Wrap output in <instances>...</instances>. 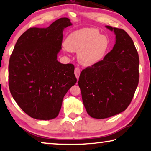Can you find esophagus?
<instances>
[{"instance_id": "obj_1", "label": "esophagus", "mask_w": 151, "mask_h": 151, "mask_svg": "<svg viewBox=\"0 0 151 151\" xmlns=\"http://www.w3.org/2000/svg\"><path fill=\"white\" fill-rule=\"evenodd\" d=\"M74 73H75L76 78L78 80V78H79V76H80V69L78 68V67H76V68L75 69V70H74Z\"/></svg>"}]
</instances>
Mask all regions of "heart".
Masks as SVG:
<instances>
[{
    "mask_svg": "<svg viewBox=\"0 0 151 151\" xmlns=\"http://www.w3.org/2000/svg\"><path fill=\"white\" fill-rule=\"evenodd\" d=\"M65 46L69 52H78V60L86 67L97 65L110 51L111 42L108 36L94 28H83L67 37Z\"/></svg>",
    "mask_w": 151,
    "mask_h": 151,
    "instance_id": "heart-1",
    "label": "heart"
}]
</instances>
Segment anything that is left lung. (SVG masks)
I'll list each match as a JSON object with an SVG mask.
<instances>
[{"label": "left lung", "instance_id": "8db88e82", "mask_svg": "<svg viewBox=\"0 0 151 151\" xmlns=\"http://www.w3.org/2000/svg\"><path fill=\"white\" fill-rule=\"evenodd\" d=\"M106 27L116 35L113 49L102 62L81 72L78 81L86 112L97 119L125 110L139 82V56L132 39L123 29Z\"/></svg>", "mask_w": 151, "mask_h": 151}]
</instances>
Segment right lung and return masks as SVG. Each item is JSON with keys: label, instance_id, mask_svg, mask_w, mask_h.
<instances>
[{"label": "right lung", "instance_id": "1", "mask_svg": "<svg viewBox=\"0 0 151 151\" xmlns=\"http://www.w3.org/2000/svg\"><path fill=\"white\" fill-rule=\"evenodd\" d=\"M62 17L47 28H30L17 39L9 63V86L26 114L38 120L58 115L65 94L77 82L72 64L57 60L63 32L71 26Z\"/></svg>", "mask_w": 151, "mask_h": 151}]
</instances>
